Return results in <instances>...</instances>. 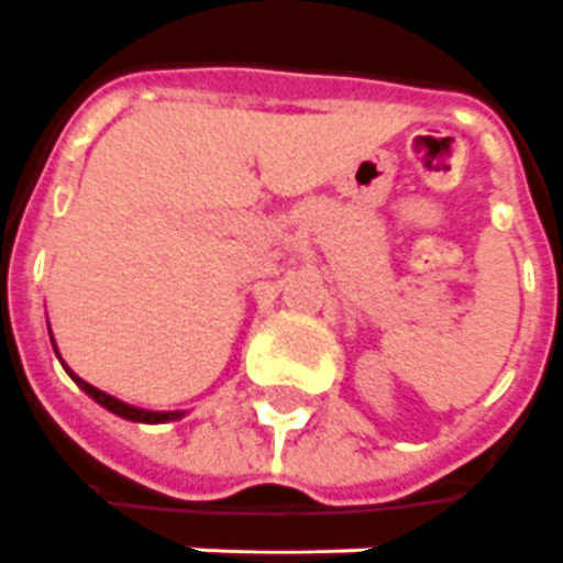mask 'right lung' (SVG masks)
I'll use <instances>...</instances> for the list:
<instances>
[{
	"mask_svg": "<svg viewBox=\"0 0 563 563\" xmlns=\"http://www.w3.org/2000/svg\"><path fill=\"white\" fill-rule=\"evenodd\" d=\"M51 342H54V336H51ZM54 352H57V345H54ZM59 364H63V357H59ZM63 369L69 373L71 382H75V385H78L90 400H97L102 409H109V412L126 418V421H139V424H166V421H178V418H185V412H154V409H139V406H130V402L118 400V397H111V394H106V390L93 388V385H90V382H84L81 376H75L66 364H63Z\"/></svg>",
	"mask_w": 563,
	"mask_h": 563,
	"instance_id": "1",
	"label": "right lung"
}]
</instances>
